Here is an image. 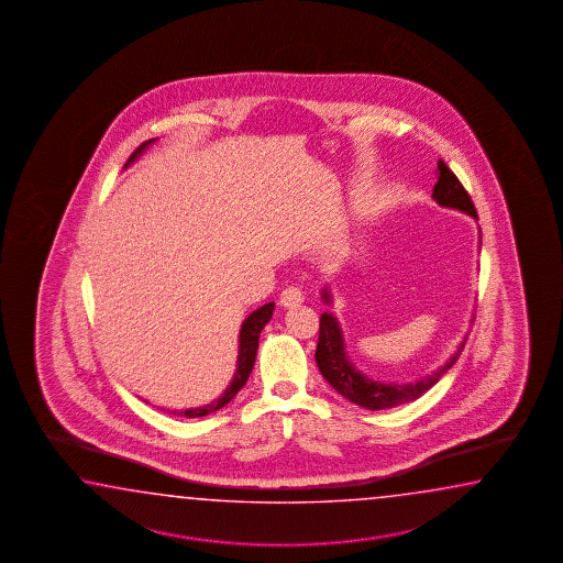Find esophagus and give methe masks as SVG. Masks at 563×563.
<instances>
[{"mask_svg": "<svg viewBox=\"0 0 563 563\" xmlns=\"http://www.w3.org/2000/svg\"><path fill=\"white\" fill-rule=\"evenodd\" d=\"M301 301H303V291L296 286H287L279 296V303L284 308H294V306H299Z\"/></svg>", "mask_w": 563, "mask_h": 563, "instance_id": "1", "label": "esophagus"}]
</instances>
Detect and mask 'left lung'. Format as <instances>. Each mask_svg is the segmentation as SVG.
<instances>
[{"mask_svg": "<svg viewBox=\"0 0 563 563\" xmlns=\"http://www.w3.org/2000/svg\"><path fill=\"white\" fill-rule=\"evenodd\" d=\"M438 169H440V177H438V184L433 188V198L438 199V203H441V206L465 211L477 220L474 201L463 188L462 181L457 179L450 167L445 166L443 159L438 162ZM323 298L330 301L328 294H323ZM463 345H465V342L462 343V347L457 350V353L453 355L448 364L441 365L440 369H435L431 375H426L419 382L404 384V386L377 384V382H372L365 375L353 369V365L347 362L345 352H343L342 330H340L338 321L331 313H321L316 362H318L321 375L328 379V384L335 391H340L345 399H350L352 404H357L360 408L377 411V409L396 408V406L408 404V401H413L419 396H423L430 387L440 382L441 375L445 374L457 362Z\"/></svg>", "mask_w": 563, "mask_h": 563, "instance_id": "8db88e82", "label": "left lung"}]
</instances>
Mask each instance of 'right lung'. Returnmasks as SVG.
<instances>
[{
    "label": "right lung",
    "instance_id": "add662e5",
    "mask_svg": "<svg viewBox=\"0 0 563 563\" xmlns=\"http://www.w3.org/2000/svg\"><path fill=\"white\" fill-rule=\"evenodd\" d=\"M155 140H147L144 144L140 145L128 159V164L133 162L137 155L142 154L145 145L152 144ZM274 313V301L265 303L262 308L255 309L254 313L243 321L242 331H240V355H238V369H235V377H233L232 386L225 389V394H221L220 399L211 401L210 406H203V408L186 409V411H179L177 416H186V418H201V416H208L211 411H218L223 408L225 404H230L235 394L245 386L247 377L254 369L255 353H257V345H260V333L264 330L265 323L269 321Z\"/></svg>",
    "mask_w": 563,
    "mask_h": 563
}]
</instances>
